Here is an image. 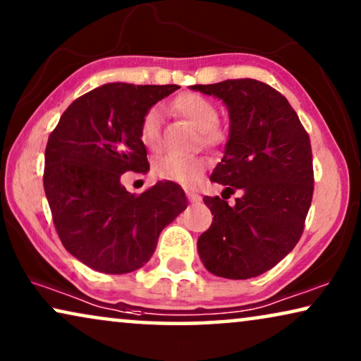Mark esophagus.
I'll list each match as a JSON object with an SVG mask.
<instances>
[{"label": "esophagus", "mask_w": 361, "mask_h": 361, "mask_svg": "<svg viewBox=\"0 0 361 361\" xmlns=\"http://www.w3.org/2000/svg\"><path fill=\"white\" fill-rule=\"evenodd\" d=\"M185 194H187V199H189V202H192V204H197V202L202 200V197L194 190H187Z\"/></svg>", "instance_id": "1"}]
</instances>
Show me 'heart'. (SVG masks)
<instances>
[{"label":"heart","instance_id":"obj_1","mask_svg":"<svg viewBox=\"0 0 361 361\" xmlns=\"http://www.w3.org/2000/svg\"><path fill=\"white\" fill-rule=\"evenodd\" d=\"M172 108L189 120L205 145H220L225 140V133L219 126V108L209 98L199 93H182L172 102ZM159 111L151 108L142 116L140 125V140L146 147H156L159 142ZM154 174L164 180L177 182L182 185H192L205 169L202 157H184L176 154L161 156L154 162Z\"/></svg>","mask_w":361,"mask_h":361}]
</instances>
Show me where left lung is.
<instances>
[{
    "mask_svg": "<svg viewBox=\"0 0 361 361\" xmlns=\"http://www.w3.org/2000/svg\"><path fill=\"white\" fill-rule=\"evenodd\" d=\"M192 90L220 98L230 133L210 180L225 185L221 199L204 197L214 221L197 250L212 274L250 279L274 268L304 231L314 194L307 131L286 97L268 83L236 78ZM240 190L235 206L224 199Z\"/></svg>",
    "mask_w": 361,
    "mask_h": 361,
    "instance_id": "left-lung-1",
    "label": "left lung"
}]
</instances>
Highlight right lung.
<instances>
[{"label":"right lung","mask_w":361,"mask_h":361,"mask_svg":"<svg viewBox=\"0 0 361 361\" xmlns=\"http://www.w3.org/2000/svg\"><path fill=\"white\" fill-rule=\"evenodd\" d=\"M177 85L105 83L78 97L49 136L44 190L62 245L88 268L126 274L151 259L164 226L187 207L176 182L131 194L128 171L147 172L142 116Z\"/></svg>","instance_id":"obj_1"}]
</instances>
